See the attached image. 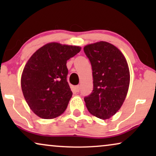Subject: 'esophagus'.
<instances>
[{"label": "esophagus", "mask_w": 156, "mask_h": 156, "mask_svg": "<svg viewBox=\"0 0 156 156\" xmlns=\"http://www.w3.org/2000/svg\"><path fill=\"white\" fill-rule=\"evenodd\" d=\"M74 91H75L76 92H79V91H80V85H77V86L74 87Z\"/></svg>", "instance_id": "1"}]
</instances>
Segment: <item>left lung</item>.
<instances>
[{
    "instance_id": "obj_1",
    "label": "left lung",
    "mask_w": 156,
    "mask_h": 156,
    "mask_svg": "<svg viewBox=\"0 0 156 156\" xmlns=\"http://www.w3.org/2000/svg\"><path fill=\"white\" fill-rule=\"evenodd\" d=\"M84 53L92 68L94 88L84 97L90 114L107 119L116 114L127 95L130 72L126 59L116 47L100 41L86 45Z\"/></svg>"
}]
</instances>
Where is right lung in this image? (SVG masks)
<instances>
[{
	"mask_svg": "<svg viewBox=\"0 0 156 156\" xmlns=\"http://www.w3.org/2000/svg\"><path fill=\"white\" fill-rule=\"evenodd\" d=\"M78 46L51 42L32 55L21 76V87L30 109L40 118L54 119L67 107L72 96L67 81V61L80 52Z\"/></svg>",
	"mask_w": 156,
	"mask_h": 156,
	"instance_id": "obj_1",
	"label": "right lung"
}]
</instances>
